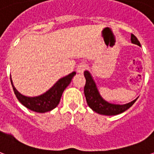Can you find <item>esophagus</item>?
I'll use <instances>...</instances> for the list:
<instances>
[{
	"mask_svg": "<svg viewBox=\"0 0 154 154\" xmlns=\"http://www.w3.org/2000/svg\"><path fill=\"white\" fill-rule=\"evenodd\" d=\"M85 69H86V64H78L77 67V72L79 73V74H82L84 72V71H85Z\"/></svg>",
	"mask_w": 154,
	"mask_h": 154,
	"instance_id": "esophagus-1",
	"label": "esophagus"
}]
</instances>
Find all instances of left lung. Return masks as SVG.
I'll use <instances>...</instances> for the list:
<instances>
[{"label":"left lung","mask_w":154,"mask_h":154,"mask_svg":"<svg viewBox=\"0 0 154 154\" xmlns=\"http://www.w3.org/2000/svg\"><path fill=\"white\" fill-rule=\"evenodd\" d=\"M131 41L132 43L140 46V43L137 37L132 34L131 35ZM84 76H85V81H86L85 87H84V93H85L86 103L90 108L94 111H95L96 113L104 115V116L119 115L130 108L138 98H136L135 100L126 103V104H123V105L108 103L104 100L100 95L95 82L93 78L92 75L90 74V72L87 70H85L84 72Z\"/></svg>","instance_id":"left-lung-1"}]
</instances>
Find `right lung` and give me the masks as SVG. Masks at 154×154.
<instances>
[{
    "label": "right lung",
    "mask_w": 154,
    "mask_h": 154,
    "mask_svg": "<svg viewBox=\"0 0 154 154\" xmlns=\"http://www.w3.org/2000/svg\"><path fill=\"white\" fill-rule=\"evenodd\" d=\"M75 75H76V72H72V73H70L66 77L59 79L54 84L53 86L50 88L47 92L36 97H27V96L22 94L14 87L11 77H10V81H11L12 86L14 91L15 95L22 105L25 106L26 108L35 112L45 113V112L53 110L58 106L64 90L70 84V82Z\"/></svg>",
    "instance_id": "right-lung-1"
}]
</instances>
